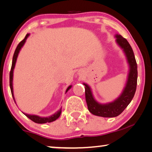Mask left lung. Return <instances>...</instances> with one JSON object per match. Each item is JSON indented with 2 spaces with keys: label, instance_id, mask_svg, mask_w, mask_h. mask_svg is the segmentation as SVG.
<instances>
[{
  "label": "left lung",
  "instance_id": "8db88e82",
  "mask_svg": "<svg viewBox=\"0 0 152 152\" xmlns=\"http://www.w3.org/2000/svg\"><path fill=\"white\" fill-rule=\"evenodd\" d=\"M115 37L118 45L125 53L129 67L127 83L122 93L114 101L101 104L94 99L91 87L83 83L85 86V97L88 110L92 114L102 117H115L119 115L132 101L137 87V66L133 51L125 38L118 34Z\"/></svg>",
  "mask_w": 152,
  "mask_h": 152
}]
</instances>
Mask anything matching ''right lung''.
Listing matches in <instances>:
<instances>
[{
    "label": "right lung",
    "mask_w": 152,
    "mask_h": 152,
    "mask_svg": "<svg viewBox=\"0 0 152 152\" xmlns=\"http://www.w3.org/2000/svg\"><path fill=\"white\" fill-rule=\"evenodd\" d=\"M29 36V34H27L26 36H25V39L23 40H22L19 44H18L17 47L16 48V50L15 51L14 55H13V58H12V66H11V71H10V79H9V83H10V88H11V94L12 98H13L15 102V97H14V94H13V87H12V79H13V71H14V68L15 66V64H16V61L18 57V55H19V53L20 50V49L22 48L23 46L25 44V42H26V39H27V37ZM72 85L69 86L68 87V88L66 89V93L68 92L69 90L71 88ZM61 113V107L60 108V109L58 110L57 112L55 113L54 114L51 115L50 117H42L38 116V115H29V114H26V113H24L23 114L27 116L29 119L33 121V122H35L36 123H40V124H43V123H51L56 121L57 119H58L59 117L60 116Z\"/></svg>",
    "instance_id": "right-lung-1"
}]
</instances>
